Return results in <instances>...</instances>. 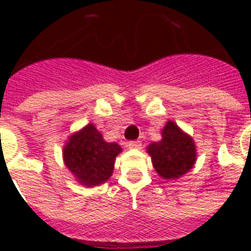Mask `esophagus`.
<instances>
[{
	"mask_svg": "<svg viewBox=\"0 0 251 251\" xmlns=\"http://www.w3.org/2000/svg\"><path fill=\"white\" fill-rule=\"evenodd\" d=\"M141 146H142V143H141V141H131V142H129V143H127V147H129V149H141Z\"/></svg>",
	"mask_w": 251,
	"mask_h": 251,
	"instance_id": "esophagus-1",
	"label": "esophagus"
}]
</instances>
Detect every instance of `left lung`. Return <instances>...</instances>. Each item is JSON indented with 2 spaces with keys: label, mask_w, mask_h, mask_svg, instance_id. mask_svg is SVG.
Returning a JSON list of instances; mask_svg holds the SVG:
<instances>
[{
  "label": "left lung",
  "mask_w": 251,
  "mask_h": 251,
  "mask_svg": "<svg viewBox=\"0 0 251 251\" xmlns=\"http://www.w3.org/2000/svg\"><path fill=\"white\" fill-rule=\"evenodd\" d=\"M160 142L147 147L157 175L164 179H176L194 167L197 149L190 135L183 133L173 121H168L161 130Z\"/></svg>",
  "instance_id": "8db88e82"
}]
</instances>
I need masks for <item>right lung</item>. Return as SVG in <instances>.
Segmentation results:
<instances>
[{"instance_id": "1", "label": "right lung", "mask_w": 251, "mask_h": 251, "mask_svg": "<svg viewBox=\"0 0 251 251\" xmlns=\"http://www.w3.org/2000/svg\"><path fill=\"white\" fill-rule=\"evenodd\" d=\"M121 146L108 143L92 124L69 137L64 147V161L76 181L84 186H98L113 173L114 160Z\"/></svg>"}]
</instances>
